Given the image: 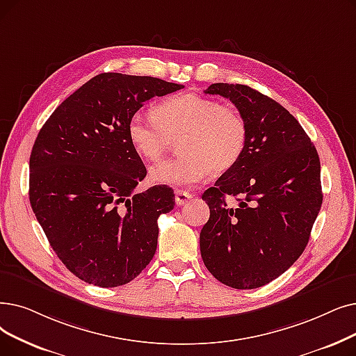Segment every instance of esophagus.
Segmentation results:
<instances>
[{
	"label": "esophagus",
	"mask_w": 356,
	"mask_h": 356,
	"mask_svg": "<svg viewBox=\"0 0 356 356\" xmlns=\"http://www.w3.org/2000/svg\"><path fill=\"white\" fill-rule=\"evenodd\" d=\"M176 205L181 207L188 202V200L192 197V195L189 192H184V191H176Z\"/></svg>",
	"instance_id": "obj_1"
}]
</instances>
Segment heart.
<instances>
[{
	"label": "heart",
	"instance_id": "heart-1",
	"mask_svg": "<svg viewBox=\"0 0 356 356\" xmlns=\"http://www.w3.org/2000/svg\"><path fill=\"white\" fill-rule=\"evenodd\" d=\"M179 135L180 156L151 167L152 183L189 188L212 172H228L244 152L247 123L236 107L192 92L160 102L154 106L152 116L136 112L127 123L131 147L148 161L160 160L170 138Z\"/></svg>",
	"mask_w": 356,
	"mask_h": 356
}]
</instances>
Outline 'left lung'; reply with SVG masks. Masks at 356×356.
<instances>
[{"label": "left lung", "instance_id": "left-lung-1", "mask_svg": "<svg viewBox=\"0 0 356 356\" xmlns=\"http://www.w3.org/2000/svg\"><path fill=\"white\" fill-rule=\"evenodd\" d=\"M247 123L238 163L204 192L211 215L199 236L207 269L224 285L253 289L276 280L304 252L323 202L320 160L284 106L243 84H211ZM234 195L238 206H228Z\"/></svg>", "mask_w": 356, "mask_h": 356}]
</instances>
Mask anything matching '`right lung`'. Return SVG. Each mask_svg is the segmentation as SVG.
Returning a JSON list of instances; mask_svg holds the SVG:
<instances>
[{
    "mask_svg": "<svg viewBox=\"0 0 356 356\" xmlns=\"http://www.w3.org/2000/svg\"><path fill=\"white\" fill-rule=\"evenodd\" d=\"M183 88L154 76L103 72L60 103L30 154L29 197L49 244L81 281L131 282L157 250L172 188L134 193L147 176L127 136L128 119L154 97Z\"/></svg>",
    "mask_w": 356,
    "mask_h": 356,
    "instance_id": "add662e5",
    "label": "right lung"
}]
</instances>
